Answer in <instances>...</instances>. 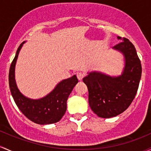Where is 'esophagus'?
Segmentation results:
<instances>
[{
	"mask_svg": "<svg viewBox=\"0 0 151 151\" xmlns=\"http://www.w3.org/2000/svg\"><path fill=\"white\" fill-rule=\"evenodd\" d=\"M77 78H78L79 80H82V79H83V77H84V74L82 72H77Z\"/></svg>",
	"mask_w": 151,
	"mask_h": 151,
	"instance_id": "esophagus-1",
	"label": "esophagus"
}]
</instances>
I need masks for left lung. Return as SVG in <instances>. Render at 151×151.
<instances>
[{
	"instance_id": "left-lung-1",
	"label": "left lung",
	"mask_w": 151,
	"mask_h": 151,
	"mask_svg": "<svg viewBox=\"0 0 151 151\" xmlns=\"http://www.w3.org/2000/svg\"><path fill=\"white\" fill-rule=\"evenodd\" d=\"M113 47L123 54L125 67L121 75L111 77L92 72L83 78L89 92V104L99 117L110 118L123 112L136 95L141 78L142 67L133 44L126 38Z\"/></svg>"
}]
</instances>
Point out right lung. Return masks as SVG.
<instances>
[{"label": "right lung", "mask_w": 151, "mask_h": 151, "mask_svg": "<svg viewBox=\"0 0 151 151\" xmlns=\"http://www.w3.org/2000/svg\"><path fill=\"white\" fill-rule=\"evenodd\" d=\"M24 41L18 48L9 70V87L13 98L22 113L35 123L48 125L59 122L67 110V101L74 86L78 82L76 75L64 79L49 94L38 100L25 97L20 92L15 80V66Z\"/></svg>", "instance_id": "obj_1"}]
</instances>
